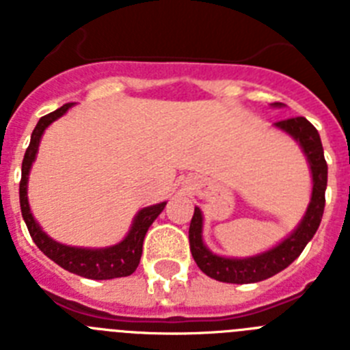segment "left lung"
<instances>
[{
	"label": "left lung",
	"instance_id": "1",
	"mask_svg": "<svg viewBox=\"0 0 350 350\" xmlns=\"http://www.w3.org/2000/svg\"><path fill=\"white\" fill-rule=\"evenodd\" d=\"M280 105L282 103H275V107H280ZM275 126L289 133L291 137L301 145L308 165H310L314 187H312V200L307 213L295 233L265 254L247 259H230L212 254L206 249L202 238V212L200 208H194V215L189 226L191 254L200 270L208 275L210 279L228 284H252L270 279L275 273L289 267L291 262L301 254L305 245L310 242L319 228L324 203H326L324 193H326L327 184V165L324 159L319 133L305 117H291V119L279 120V122H275Z\"/></svg>",
	"mask_w": 350,
	"mask_h": 350
}]
</instances>
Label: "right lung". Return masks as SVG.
<instances>
[{
  "label": "right lung",
  "mask_w": 350,
  "mask_h": 350,
  "mask_svg": "<svg viewBox=\"0 0 350 350\" xmlns=\"http://www.w3.org/2000/svg\"><path fill=\"white\" fill-rule=\"evenodd\" d=\"M73 103H66L61 108H57V110H54V112L43 116L38 120L36 128L33 129L29 147H27L26 154H24L23 177H21V185H18L21 212H23L27 231H29L31 238L36 243V247L47 258L57 262L61 268L71 271V273L80 275V277H85V279L94 280L128 277V275H131L133 271L137 270L142 258V247H144L145 233L150 228V224L156 221L157 215L163 212L166 202L140 210L137 217H135V222H133L128 237L120 243H117V245L107 247V249H79V247H68L63 245V243L54 242L52 238H49L47 234L40 230V226L36 224V221L33 219V215L29 212V203H27V175H29L31 165L35 161L36 152H38L42 135L49 124H52L55 119H59L61 116L66 113V110Z\"/></svg>",
  "instance_id": "1"
}]
</instances>
